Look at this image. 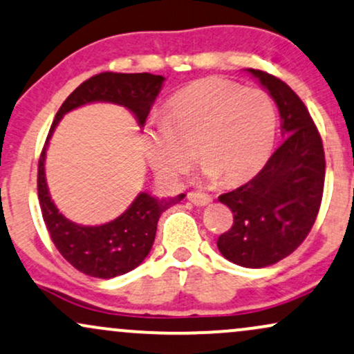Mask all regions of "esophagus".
<instances>
[{
  "label": "esophagus",
  "mask_w": 354,
  "mask_h": 354,
  "mask_svg": "<svg viewBox=\"0 0 354 354\" xmlns=\"http://www.w3.org/2000/svg\"><path fill=\"white\" fill-rule=\"evenodd\" d=\"M187 197H189V201L197 207H205L212 202L210 195L209 194H202V192H189Z\"/></svg>",
  "instance_id": "34e87169"
}]
</instances>
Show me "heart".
Instances as JSON below:
<instances>
[{
  "label": "heart",
  "mask_w": 354,
  "mask_h": 354,
  "mask_svg": "<svg viewBox=\"0 0 354 354\" xmlns=\"http://www.w3.org/2000/svg\"><path fill=\"white\" fill-rule=\"evenodd\" d=\"M169 124L152 122L144 132V152L162 180L177 184L192 172L196 156L205 176L227 185L255 176L272 153L277 111L257 87L223 77H203L169 99Z\"/></svg>",
  "instance_id": "1"
}]
</instances>
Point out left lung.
Returning <instances> with one entry per match:
<instances>
[{
  "label": "left lung",
  "mask_w": 354,
  "mask_h": 354,
  "mask_svg": "<svg viewBox=\"0 0 354 354\" xmlns=\"http://www.w3.org/2000/svg\"><path fill=\"white\" fill-rule=\"evenodd\" d=\"M248 71L275 99L285 139L252 180L218 197L234 214V225L217 247L232 263L263 268L308 236L322 205L326 162L322 136L297 93L265 71Z\"/></svg>",
  "instance_id": "8db88e82"
}]
</instances>
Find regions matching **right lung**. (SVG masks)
Returning a JSON list of instances; mask_svg holds the SVG:
<instances>
[{
	"instance_id": "obj_1",
	"label": "right lung",
	"mask_w": 354,
	"mask_h": 354,
	"mask_svg": "<svg viewBox=\"0 0 354 354\" xmlns=\"http://www.w3.org/2000/svg\"><path fill=\"white\" fill-rule=\"evenodd\" d=\"M164 77L149 73H101L89 77L68 95L57 111L37 164V198L41 214L53 243L79 272L94 278H114L131 272L142 263L156 239L160 214L184 194L169 201H159L149 194H139L120 217L97 227H82L59 214L48 192L44 177L46 145L66 112L84 104L104 101L127 107L144 126Z\"/></svg>"
}]
</instances>
